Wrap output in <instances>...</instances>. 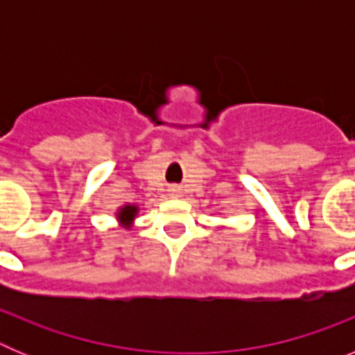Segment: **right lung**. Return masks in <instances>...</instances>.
<instances>
[{"instance_id": "add662e5", "label": "right lung", "mask_w": 355, "mask_h": 355, "mask_svg": "<svg viewBox=\"0 0 355 355\" xmlns=\"http://www.w3.org/2000/svg\"><path fill=\"white\" fill-rule=\"evenodd\" d=\"M137 213H139V208H137V206H135V205H126V206H122V208L119 209L117 218L124 225H131V222L135 220V216H137Z\"/></svg>"}]
</instances>
